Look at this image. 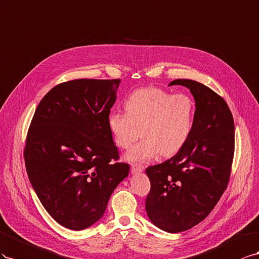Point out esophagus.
<instances>
[{
    "instance_id": "esophagus-1",
    "label": "esophagus",
    "mask_w": 259,
    "mask_h": 259,
    "mask_svg": "<svg viewBox=\"0 0 259 259\" xmlns=\"http://www.w3.org/2000/svg\"><path fill=\"white\" fill-rule=\"evenodd\" d=\"M144 170V166L142 164H132L131 165V171L132 172H141Z\"/></svg>"
}]
</instances>
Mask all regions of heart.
Returning <instances> with one entry per match:
<instances>
[{
	"instance_id": "b5f03b06",
	"label": "heart",
	"mask_w": 259,
	"mask_h": 259,
	"mask_svg": "<svg viewBox=\"0 0 259 259\" xmlns=\"http://www.w3.org/2000/svg\"><path fill=\"white\" fill-rule=\"evenodd\" d=\"M125 114L112 112L108 128L114 143L128 150L136 140L143 139L129 151L131 161H144L158 153L171 156L186 144L194 117V102L186 93H175L157 87L142 88L124 100Z\"/></svg>"
}]
</instances>
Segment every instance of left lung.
I'll use <instances>...</instances> for the list:
<instances>
[{
  "label": "left lung",
  "mask_w": 259,
  "mask_h": 259,
  "mask_svg": "<svg viewBox=\"0 0 259 259\" xmlns=\"http://www.w3.org/2000/svg\"><path fill=\"white\" fill-rule=\"evenodd\" d=\"M190 89L195 100L192 130L179 152L146 168L151 190L145 209L161 230L178 233L209 215L230 180L234 121L226 101L197 81L177 79L169 85Z\"/></svg>",
  "instance_id": "8db88e82"
}]
</instances>
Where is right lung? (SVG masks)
<instances>
[{
  "instance_id": "right-lung-1",
  "label": "right lung",
  "mask_w": 259,
  "mask_h": 259,
  "mask_svg": "<svg viewBox=\"0 0 259 259\" xmlns=\"http://www.w3.org/2000/svg\"><path fill=\"white\" fill-rule=\"evenodd\" d=\"M120 79H75L44 95L28 129L24 158L31 186L58 224L82 230L104 215L130 166L108 128Z\"/></svg>"
}]
</instances>
